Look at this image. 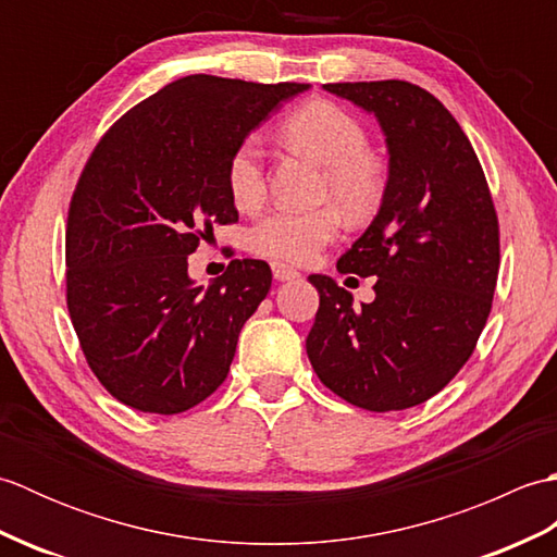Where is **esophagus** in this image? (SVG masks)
Here are the masks:
<instances>
[{"label":"esophagus","instance_id":"obj_1","mask_svg":"<svg viewBox=\"0 0 557 557\" xmlns=\"http://www.w3.org/2000/svg\"><path fill=\"white\" fill-rule=\"evenodd\" d=\"M272 277L280 280V282H287V280H297L299 272L294 270L292 265H285V263H272Z\"/></svg>","mask_w":557,"mask_h":557}]
</instances>
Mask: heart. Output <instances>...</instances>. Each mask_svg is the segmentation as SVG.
<instances>
[{
	"instance_id": "heart-1",
	"label": "heart",
	"mask_w": 557,
	"mask_h": 557,
	"mask_svg": "<svg viewBox=\"0 0 557 557\" xmlns=\"http://www.w3.org/2000/svg\"><path fill=\"white\" fill-rule=\"evenodd\" d=\"M282 136L323 164L325 198H335L349 215H363L377 203L383 191V174L369 156V134L349 112L325 100L309 102L287 116L282 124ZM227 186L239 210H253L263 203V150L256 138H246L232 152ZM337 232L339 212L335 208H275L253 224L248 242L258 256L285 260V263H306L333 242Z\"/></svg>"
}]
</instances>
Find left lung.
<instances>
[{
	"instance_id": "left-lung-1",
	"label": "left lung",
	"mask_w": 557,
	"mask_h": 557,
	"mask_svg": "<svg viewBox=\"0 0 557 557\" xmlns=\"http://www.w3.org/2000/svg\"><path fill=\"white\" fill-rule=\"evenodd\" d=\"M373 114L387 146L381 210L339 272L377 277L371 304L327 275L306 354L325 387L369 411L417 407L453 381L488 321L498 215L481 162L443 102L407 81L325 83Z\"/></svg>"
}]
</instances>
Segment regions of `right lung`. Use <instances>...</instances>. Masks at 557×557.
Returning <instances> with one entry per match:
<instances>
[{"mask_svg": "<svg viewBox=\"0 0 557 557\" xmlns=\"http://www.w3.org/2000/svg\"><path fill=\"white\" fill-rule=\"evenodd\" d=\"M309 88L186 76L128 110L92 150L69 206L66 306L92 373L126 407L182 413L227 377L272 272L234 258L203 289L188 256L212 224L239 220L232 152Z\"/></svg>", "mask_w": 557, "mask_h": 557, "instance_id": "1", "label": "right lung"}]
</instances>
